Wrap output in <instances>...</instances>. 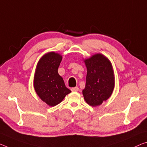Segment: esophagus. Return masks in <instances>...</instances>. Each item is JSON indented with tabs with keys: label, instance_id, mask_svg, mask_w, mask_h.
<instances>
[{
	"label": "esophagus",
	"instance_id": "obj_1",
	"mask_svg": "<svg viewBox=\"0 0 147 147\" xmlns=\"http://www.w3.org/2000/svg\"><path fill=\"white\" fill-rule=\"evenodd\" d=\"M78 90H79L78 87H74V88H71L72 92H78Z\"/></svg>",
	"mask_w": 147,
	"mask_h": 147
}]
</instances>
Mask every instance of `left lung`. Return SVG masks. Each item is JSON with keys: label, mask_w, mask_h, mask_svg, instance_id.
I'll return each mask as SVG.
<instances>
[{"label": "left lung", "mask_w": 147, "mask_h": 147, "mask_svg": "<svg viewBox=\"0 0 147 147\" xmlns=\"http://www.w3.org/2000/svg\"><path fill=\"white\" fill-rule=\"evenodd\" d=\"M84 62L87 68L84 98L90 106H99L111 96L115 88L113 65L108 58L99 53L84 59Z\"/></svg>", "instance_id": "1"}]
</instances>
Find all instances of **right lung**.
Returning <instances> with one entry per match:
<instances>
[{
    "instance_id": "add662e5",
    "label": "right lung",
    "mask_w": 147,
    "mask_h": 147,
    "mask_svg": "<svg viewBox=\"0 0 147 147\" xmlns=\"http://www.w3.org/2000/svg\"><path fill=\"white\" fill-rule=\"evenodd\" d=\"M62 58L61 54L55 52L45 53L39 59L34 73V90L42 101L50 107L61 103L71 92L57 71Z\"/></svg>"
}]
</instances>
